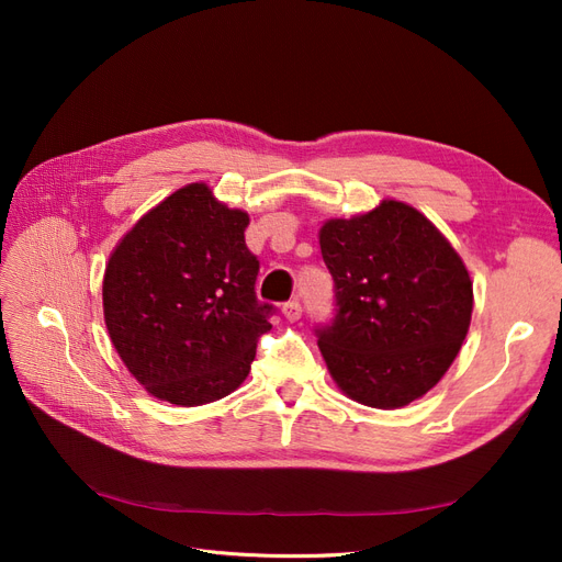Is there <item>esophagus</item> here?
Listing matches in <instances>:
<instances>
[{
  "label": "esophagus",
  "mask_w": 562,
  "mask_h": 562,
  "mask_svg": "<svg viewBox=\"0 0 562 562\" xmlns=\"http://www.w3.org/2000/svg\"><path fill=\"white\" fill-rule=\"evenodd\" d=\"M281 312H283L285 321H297L302 316V304L297 300H291V302L283 304Z\"/></svg>",
  "instance_id": "obj_1"
}]
</instances>
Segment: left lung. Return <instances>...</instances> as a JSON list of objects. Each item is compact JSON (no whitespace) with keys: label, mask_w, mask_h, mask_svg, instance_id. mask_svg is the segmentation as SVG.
I'll return each mask as SVG.
<instances>
[{"label":"left lung","mask_w":562,"mask_h":562,"mask_svg":"<svg viewBox=\"0 0 562 562\" xmlns=\"http://www.w3.org/2000/svg\"><path fill=\"white\" fill-rule=\"evenodd\" d=\"M335 281V318L318 349L345 394L380 411L438 384L462 349L473 283L431 220L403 201L328 220L318 232Z\"/></svg>","instance_id":"1"}]
</instances>
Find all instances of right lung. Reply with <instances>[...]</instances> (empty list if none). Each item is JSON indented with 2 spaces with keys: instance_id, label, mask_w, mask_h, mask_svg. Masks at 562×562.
Listing matches in <instances>:
<instances>
[{
  "instance_id": "obj_1",
  "label": "right lung",
  "mask_w": 562,
  "mask_h": 562,
  "mask_svg": "<svg viewBox=\"0 0 562 562\" xmlns=\"http://www.w3.org/2000/svg\"><path fill=\"white\" fill-rule=\"evenodd\" d=\"M248 213L192 182L145 213L110 255L103 312L116 353L151 396L182 407L248 378L274 314L255 295Z\"/></svg>"
}]
</instances>
